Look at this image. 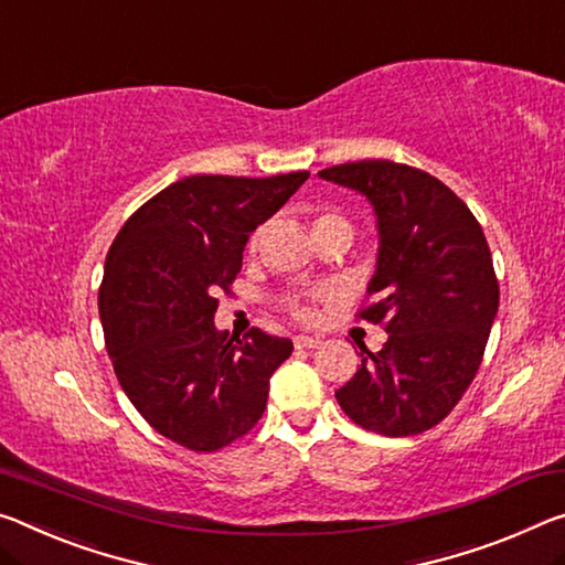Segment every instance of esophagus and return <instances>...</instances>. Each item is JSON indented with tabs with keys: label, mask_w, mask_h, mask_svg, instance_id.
Listing matches in <instances>:
<instances>
[{
	"label": "esophagus",
	"mask_w": 565,
	"mask_h": 565,
	"mask_svg": "<svg viewBox=\"0 0 565 565\" xmlns=\"http://www.w3.org/2000/svg\"><path fill=\"white\" fill-rule=\"evenodd\" d=\"M294 344H297L299 349H317L321 344V339L309 337V334H299V337H294Z\"/></svg>",
	"instance_id": "esophagus-1"
}]
</instances>
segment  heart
Masks as SVG:
<instances>
[{"mask_svg":"<svg viewBox=\"0 0 565 565\" xmlns=\"http://www.w3.org/2000/svg\"><path fill=\"white\" fill-rule=\"evenodd\" d=\"M311 228H315V236L324 234V231H347V234H352V221H349L342 211L334 209V205H317L315 213H311ZM262 236H264V226H258L248 238V250L258 248V244H262ZM307 299H329V291H315V294H309ZM286 309H289L291 315L299 319L315 317V311H311L309 303L303 301V297L286 301Z\"/></svg>","mask_w":565,"mask_h":565,"instance_id":"heart-1","label":"heart"}]
</instances>
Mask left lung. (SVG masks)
Returning a JSON list of instances; mask_svg holds the SVG:
<instances>
[{
	"label": "left lung",
	"mask_w": 565,
	"mask_h": 565,
	"mask_svg": "<svg viewBox=\"0 0 565 565\" xmlns=\"http://www.w3.org/2000/svg\"><path fill=\"white\" fill-rule=\"evenodd\" d=\"M319 175L372 203L377 271L356 317L390 334L377 354L360 347V370L337 402L372 433L419 435L450 415L486 352L500 301L486 234L468 205L419 168L356 160Z\"/></svg>",
	"instance_id": "1"
}]
</instances>
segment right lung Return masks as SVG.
<instances>
[{
    "instance_id": "right-lung-1",
    "label": "right lung",
    "mask_w": 565,
    "mask_h": 565,
    "mask_svg": "<svg viewBox=\"0 0 565 565\" xmlns=\"http://www.w3.org/2000/svg\"><path fill=\"white\" fill-rule=\"evenodd\" d=\"M309 170L271 178L188 175L125 221L105 258V347L146 423L193 452H213L262 419L268 380L291 339L213 324L250 231L299 191Z\"/></svg>"
}]
</instances>
